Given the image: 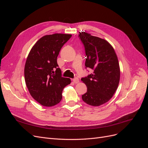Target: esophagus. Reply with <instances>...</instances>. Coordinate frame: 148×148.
Listing matches in <instances>:
<instances>
[{
	"label": "esophagus",
	"mask_w": 148,
	"mask_h": 148,
	"mask_svg": "<svg viewBox=\"0 0 148 148\" xmlns=\"http://www.w3.org/2000/svg\"><path fill=\"white\" fill-rule=\"evenodd\" d=\"M73 82L75 83H78L79 82V79L77 78V77H75V78L73 79Z\"/></svg>",
	"instance_id": "obj_1"
}]
</instances>
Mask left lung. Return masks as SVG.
I'll use <instances>...</instances> for the list:
<instances>
[{
    "label": "left lung",
    "instance_id": "obj_1",
    "mask_svg": "<svg viewBox=\"0 0 148 148\" xmlns=\"http://www.w3.org/2000/svg\"><path fill=\"white\" fill-rule=\"evenodd\" d=\"M79 38L86 54L85 68L93 72L81 79L88 88L82 98L89 105L99 106L108 101L118 87V59L112 46L104 39L84 32H80Z\"/></svg>",
    "mask_w": 148,
    "mask_h": 148
}]
</instances>
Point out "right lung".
Instances as JSON below:
<instances>
[{"mask_svg": "<svg viewBox=\"0 0 148 148\" xmlns=\"http://www.w3.org/2000/svg\"><path fill=\"white\" fill-rule=\"evenodd\" d=\"M71 36L62 34L44 36L33 46L27 56L25 67L26 86L31 96L42 106L58 104L64 88L71 83L69 79L62 77L57 58Z\"/></svg>", "mask_w": 148, "mask_h": 148, "instance_id": "right-lung-1", "label": "right lung"}]
</instances>
